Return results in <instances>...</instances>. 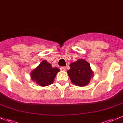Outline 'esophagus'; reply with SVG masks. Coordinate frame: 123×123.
Wrapping results in <instances>:
<instances>
[{"mask_svg": "<svg viewBox=\"0 0 123 123\" xmlns=\"http://www.w3.org/2000/svg\"><path fill=\"white\" fill-rule=\"evenodd\" d=\"M60 69L61 70H63V71H65L66 68V67H65V66H61V67L60 68Z\"/></svg>", "mask_w": 123, "mask_h": 123, "instance_id": "obj_1", "label": "esophagus"}]
</instances>
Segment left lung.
Masks as SVG:
<instances>
[{"instance_id": "obj_1", "label": "left lung", "mask_w": 123, "mask_h": 123, "mask_svg": "<svg viewBox=\"0 0 123 123\" xmlns=\"http://www.w3.org/2000/svg\"><path fill=\"white\" fill-rule=\"evenodd\" d=\"M70 69L68 74L72 83L80 87L87 86L94 76L90 65L86 60L79 59L70 65Z\"/></svg>"}]
</instances>
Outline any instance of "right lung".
<instances>
[{"label":"right lung","instance_id":"right-lung-1","mask_svg":"<svg viewBox=\"0 0 123 123\" xmlns=\"http://www.w3.org/2000/svg\"><path fill=\"white\" fill-rule=\"evenodd\" d=\"M60 71L58 68H53L47 61L43 60L31 73V79L40 86L45 87L54 82L57 73Z\"/></svg>","mask_w":123,"mask_h":123}]
</instances>
